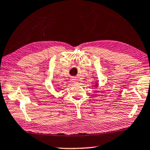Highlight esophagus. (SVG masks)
<instances>
[{
  "label": "esophagus",
  "instance_id": "34e87169",
  "mask_svg": "<svg viewBox=\"0 0 150 150\" xmlns=\"http://www.w3.org/2000/svg\"><path fill=\"white\" fill-rule=\"evenodd\" d=\"M73 81L75 83H77V79H73Z\"/></svg>",
  "mask_w": 150,
  "mask_h": 150
}]
</instances>
